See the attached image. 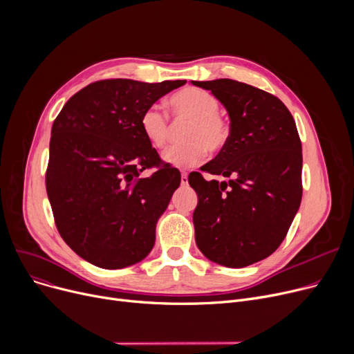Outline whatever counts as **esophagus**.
Segmentation results:
<instances>
[{"label":"esophagus","instance_id":"esophagus-1","mask_svg":"<svg viewBox=\"0 0 354 354\" xmlns=\"http://www.w3.org/2000/svg\"><path fill=\"white\" fill-rule=\"evenodd\" d=\"M180 183H182V185H188V174L182 172V175H180Z\"/></svg>","mask_w":354,"mask_h":354}]
</instances>
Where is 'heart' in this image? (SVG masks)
<instances>
[{"mask_svg": "<svg viewBox=\"0 0 354 354\" xmlns=\"http://www.w3.org/2000/svg\"><path fill=\"white\" fill-rule=\"evenodd\" d=\"M172 115L176 120H189L183 130L180 145L172 146L163 153L165 163L175 167H192L205 158L207 151L216 153L230 139V123L222 118L219 100L211 91L199 87H185L169 99ZM140 130L149 145L162 149L169 135V122L159 106H149L140 116Z\"/></svg>", "mask_w": 354, "mask_h": 354, "instance_id": "obj_1", "label": "heart"}]
</instances>
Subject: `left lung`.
<instances>
[{
    "label": "left lung",
    "instance_id": "left-lung-1",
    "mask_svg": "<svg viewBox=\"0 0 354 354\" xmlns=\"http://www.w3.org/2000/svg\"><path fill=\"white\" fill-rule=\"evenodd\" d=\"M211 90L230 116L225 147L201 171L227 178L188 182L198 195L195 241L211 261L243 268L271 255L300 208L301 140L286 104L231 79L191 82Z\"/></svg>",
    "mask_w": 354,
    "mask_h": 354
}]
</instances>
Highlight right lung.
<instances>
[{
  "mask_svg": "<svg viewBox=\"0 0 354 354\" xmlns=\"http://www.w3.org/2000/svg\"><path fill=\"white\" fill-rule=\"evenodd\" d=\"M185 80L91 83L62 109L51 127L46 175L55 225L90 264L118 270L152 251L158 219L180 183L140 130L143 111ZM156 165L149 178L140 172Z\"/></svg>",
  "mask_w": 354,
  "mask_h": 354,
  "instance_id": "add662e5",
  "label": "right lung"
}]
</instances>
